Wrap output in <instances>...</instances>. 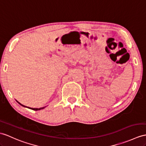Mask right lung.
I'll return each mask as SVG.
<instances>
[{"instance_id": "right-lung-1", "label": "right lung", "mask_w": 146, "mask_h": 146, "mask_svg": "<svg viewBox=\"0 0 146 146\" xmlns=\"http://www.w3.org/2000/svg\"><path fill=\"white\" fill-rule=\"evenodd\" d=\"M17 101V100H16ZM18 103H19V104L20 105H22V106H23V107H27V108H30V109H31V110H35V111H37V110H42V109H44L45 107H42V108H30V107H27V106H25V105H22V104H21L20 103H19V102L18 101H17Z\"/></svg>"}]
</instances>
